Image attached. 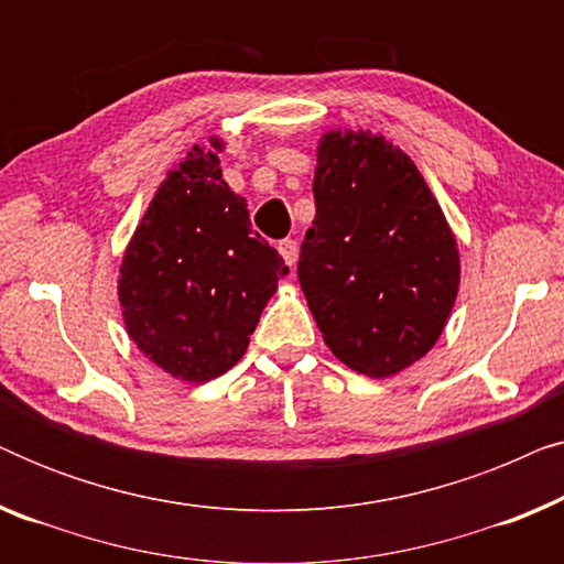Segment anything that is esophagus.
Returning <instances> with one entry per match:
<instances>
[{"label":"esophagus","mask_w":564,"mask_h":564,"mask_svg":"<svg viewBox=\"0 0 564 564\" xmlns=\"http://www.w3.org/2000/svg\"><path fill=\"white\" fill-rule=\"evenodd\" d=\"M276 249H280L284 264L295 267V261H297V241H292V238H284V241H280V246H276Z\"/></svg>","instance_id":"obj_1"}]
</instances>
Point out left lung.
I'll use <instances>...</instances> for the list:
<instances>
[{"label":"left lung","instance_id":"left-lung-1","mask_svg":"<svg viewBox=\"0 0 564 564\" xmlns=\"http://www.w3.org/2000/svg\"><path fill=\"white\" fill-rule=\"evenodd\" d=\"M315 218L297 280L323 341L354 372L390 377L426 357L459 290V251L436 197L384 135L318 143Z\"/></svg>","mask_w":564,"mask_h":564}]
</instances>
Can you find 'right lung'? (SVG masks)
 <instances>
[{
	"instance_id": "add662e5",
	"label": "right lung",
	"mask_w": 564,
	"mask_h": 564,
	"mask_svg": "<svg viewBox=\"0 0 564 564\" xmlns=\"http://www.w3.org/2000/svg\"><path fill=\"white\" fill-rule=\"evenodd\" d=\"M288 272L251 230L246 199L223 180L220 159L192 145L122 257L118 295L128 336L176 380L207 382L243 357Z\"/></svg>"
}]
</instances>
